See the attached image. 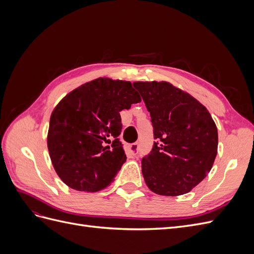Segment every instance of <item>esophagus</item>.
<instances>
[{
	"label": "esophagus",
	"mask_w": 254,
	"mask_h": 254,
	"mask_svg": "<svg viewBox=\"0 0 254 254\" xmlns=\"http://www.w3.org/2000/svg\"><path fill=\"white\" fill-rule=\"evenodd\" d=\"M137 149H139V143H132L129 145V152L131 153L132 156L136 155Z\"/></svg>",
	"instance_id": "1"
}]
</instances>
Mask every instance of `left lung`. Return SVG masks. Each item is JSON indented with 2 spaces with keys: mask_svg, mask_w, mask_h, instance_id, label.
<instances>
[{
  "mask_svg": "<svg viewBox=\"0 0 254 254\" xmlns=\"http://www.w3.org/2000/svg\"><path fill=\"white\" fill-rule=\"evenodd\" d=\"M150 113L153 143L142 159L149 190L162 196L189 193L209 174L217 155L216 125L196 98L166 81H135Z\"/></svg>",
  "mask_w": 254,
  "mask_h": 254,
  "instance_id": "left-lung-1",
  "label": "left lung"
}]
</instances>
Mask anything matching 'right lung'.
Returning <instances> with one entry per match:
<instances>
[{"mask_svg":"<svg viewBox=\"0 0 254 254\" xmlns=\"http://www.w3.org/2000/svg\"><path fill=\"white\" fill-rule=\"evenodd\" d=\"M140 102L131 82L110 78L89 81L61 99L50 119L48 148L67 187L93 193L110 186L126 161L120 112Z\"/></svg>","mask_w":254,"mask_h":254,"instance_id":"add662e5","label":"right lung"}]
</instances>
